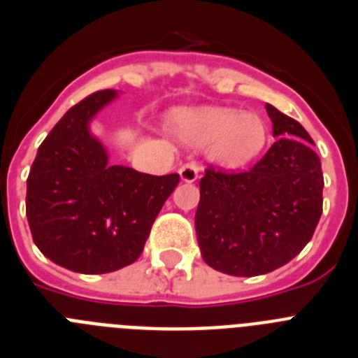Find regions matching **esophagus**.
<instances>
[{"mask_svg":"<svg viewBox=\"0 0 358 358\" xmlns=\"http://www.w3.org/2000/svg\"><path fill=\"white\" fill-rule=\"evenodd\" d=\"M179 173H181V179L185 182L197 181L199 173H201V164H199L197 161H188V163L182 164Z\"/></svg>","mask_w":358,"mask_h":358,"instance_id":"obj_1","label":"esophagus"}]
</instances>
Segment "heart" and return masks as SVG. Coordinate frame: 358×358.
Here are the masks:
<instances>
[{"label":"heart","mask_w":358,"mask_h":358,"mask_svg":"<svg viewBox=\"0 0 358 358\" xmlns=\"http://www.w3.org/2000/svg\"><path fill=\"white\" fill-rule=\"evenodd\" d=\"M170 127L189 147H210L211 156L229 169L251 163L267 143V123L255 113L215 107L176 110L170 116Z\"/></svg>","instance_id":"heart-1"}]
</instances>
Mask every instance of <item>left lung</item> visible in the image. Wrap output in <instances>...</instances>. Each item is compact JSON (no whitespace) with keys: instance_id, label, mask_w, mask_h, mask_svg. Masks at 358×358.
<instances>
[{"instance_id":"1","label":"left lung","mask_w":358,"mask_h":358,"mask_svg":"<svg viewBox=\"0 0 358 358\" xmlns=\"http://www.w3.org/2000/svg\"><path fill=\"white\" fill-rule=\"evenodd\" d=\"M278 138L255 166L201 179L195 231L202 258L231 276H260L303 251L322 213L321 161L299 122L267 103Z\"/></svg>"}]
</instances>
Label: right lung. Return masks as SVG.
Masks as SVG:
<instances>
[{
  "instance_id": "right-lung-1",
  "label": "right lung",
  "mask_w": 358,
  "mask_h": 358,
  "mask_svg": "<svg viewBox=\"0 0 358 358\" xmlns=\"http://www.w3.org/2000/svg\"><path fill=\"white\" fill-rule=\"evenodd\" d=\"M115 96L102 90L73 106L41 143L27 179L31 238L73 273L106 274L134 264L181 179L107 164L87 123Z\"/></svg>"
}]
</instances>
